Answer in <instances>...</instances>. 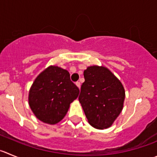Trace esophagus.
Segmentation results:
<instances>
[{
	"instance_id": "obj_1",
	"label": "esophagus",
	"mask_w": 157,
	"mask_h": 157,
	"mask_svg": "<svg viewBox=\"0 0 157 157\" xmlns=\"http://www.w3.org/2000/svg\"><path fill=\"white\" fill-rule=\"evenodd\" d=\"M75 84H76V86H78V89H80V87H81V83H80L79 82H76Z\"/></svg>"
}]
</instances>
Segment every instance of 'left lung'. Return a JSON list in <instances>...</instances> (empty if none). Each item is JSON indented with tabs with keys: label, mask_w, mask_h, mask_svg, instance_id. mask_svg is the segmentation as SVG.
Segmentation results:
<instances>
[{
	"label": "left lung",
	"mask_w": 157,
	"mask_h": 157,
	"mask_svg": "<svg viewBox=\"0 0 157 157\" xmlns=\"http://www.w3.org/2000/svg\"><path fill=\"white\" fill-rule=\"evenodd\" d=\"M78 100L89 124L98 129L113 125L123 107L125 89L121 82L103 66L88 67Z\"/></svg>",
	"instance_id": "8db88e82"
}]
</instances>
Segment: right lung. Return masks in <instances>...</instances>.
<instances>
[{
    "label": "right lung",
    "instance_id": "obj_1",
    "mask_svg": "<svg viewBox=\"0 0 157 157\" xmlns=\"http://www.w3.org/2000/svg\"><path fill=\"white\" fill-rule=\"evenodd\" d=\"M78 93L79 89L71 81L67 70L49 66L33 82L28 102L39 120L53 125L65 117Z\"/></svg>",
    "mask_w": 157,
    "mask_h": 157
}]
</instances>
